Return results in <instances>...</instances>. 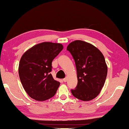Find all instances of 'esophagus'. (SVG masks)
Returning a JSON list of instances; mask_svg holds the SVG:
<instances>
[{"instance_id":"34e87169","label":"esophagus","mask_w":129,"mask_h":129,"mask_svg":"<svg viewBox=\"0 0 129 129\" xmlns=\"http://www.w3.org/2000/svg\"><path fill=\"white\" fill-rule=\"evenodd\" d=\"M67 81V78H65L63 79V81L65 82H66Z\"/></svg>"}]
</instances>
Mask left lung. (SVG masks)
Instances as JSON below:
<instances>
[{
  "label": "left lung",
  "mask_w": 129,
  "mask_h": 129,
  "mask_svg": "<svg viewBox=\"0 0 129 129\" xmlns=\"http://www.w3.org/2000/svg\"><path fill=\"white\" fill-rule=\"evenodd\" d=\"M76 65L78 84L72 93L82 101H90L99 94L107 78L108 67L101 51L91 43L76 40L68 46Z\"/></svg>",
  "instance_id": "1"
}]
</instances>
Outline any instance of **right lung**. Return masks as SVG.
I'll return each instance as SVG.
<instances>
[{
    "label": "right lung",
    "instance_id": "obj_1",
    "mask_svg": "<svg viewBox=\"0 0 129 129\" xmlns=\"http://www.w3.org/2000/svg\"><path fill=\"white\" fill-rule=\"evenodd\" d=\"M63 49L61 43L44 42L27 50L21 57L18 74L30 98L44 101L55 95L60 83L50 73L52 62Z\"/></svg>",
    "mask_w": 129,
    "mask_h": 129
}]
</instances>
